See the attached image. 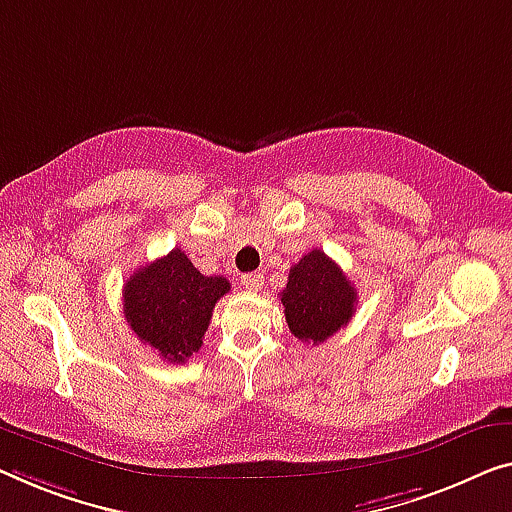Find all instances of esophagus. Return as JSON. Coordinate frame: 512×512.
Masks as SVG:
<instances>
[{
	"mask_svg": "<svg viewBox=\"0 0 512 512\" xmlns=\"http://www.w3.org/2000/svg\"><path fill=\"white\" fill-rule=\"evenodd\" d=\"M241 285L246 287L248 292H257V289L264 285V278H262V273H246V276L241 278Z\"/></svg>",
	"mask_w": 512,
	"mask_h": 512,
	"instance_id": "obj_1",
	"label": "esophagus"
}]
</instances>
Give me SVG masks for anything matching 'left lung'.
<instances>
[{"instance_id":"left-lung-1","label":"left lung","mask_w":512,"mask_h":512,"mask_svg":"<svg viewBox=\"0 0 512 512\" xmlns=\"http://www.w3.org/2000/svg\"><path fill=\"white\" fill-rule=\"evenodd\" d=\"M285 319L301 342L322 345L356 310V289L324 250H310L289 269L287 287L280 292Z\"/></svg>"}]
</instances>
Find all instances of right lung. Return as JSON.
Here are the masks:
<instances>
[{"label":"right lung","mask_w":512,"mask_h":512,"mask_svg":"<svg viewBox=\"0 0 512 512\" xmlns=\"http://www.w3.org/2000/svg\"><path fill=\"white\" fill-rule=\"evenodd\" d=\"M230 292L223 276H202L181 248L137 269L124 285V315L144 345L167 363H186L211 324L220 296Z\"/></svg>","instance_id":"1"}]
</instances>
